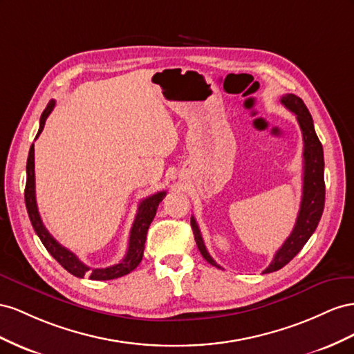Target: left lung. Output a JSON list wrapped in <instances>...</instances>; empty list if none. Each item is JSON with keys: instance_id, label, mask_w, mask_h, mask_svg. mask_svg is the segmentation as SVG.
Masks as SVG:
<instances>
[{"instance_id": "left-lung-1", "label": "left lung", "mask_w": 354, "mask_h": 354, "mask_svg": "<svg viewBox=\"0 0 354 354\" xmlns=\"http://www.w3.org/2000/svg\"><path fill=\"white\" fill-rule=\"evenodd\" d=\"M280 102L297 115L298 124L301 127L302 139H304V153H302V156H304V178H302V200L295 227L285 240V243L276 252L271 264L262 271L264 274L285 267L304 248L311 234L317 228L323 207H325V176H323L325 161H323V147L316 135L313 118L302 99L295 95L288 93L281 96ZM191 228H193L200 254L203 255L209 264L221 268V266H218L214 258L209 255L194 216H191Z\"/></svg>"}]
</instances>
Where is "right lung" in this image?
<instances>
[{
    "instance_id": "1",
    "label": "right lung",
    "mask_w": 354,
    "mask_h": 354,
    "mask_svg": "<svg viewBox=\"0 0 354 354\" xmlns=\"http://www.w3.org/2000/svg\"><path fill=\"white\" fill-rule=\"evenodd\" d=\"M56 105V100H50L47 108L43 111L41 118H39V129L35 139L43 132L46 120L52 113ZM35 165H34V144L29 149L28 161H26V187H25V203L29 219H31V224L35 230L37 236L41 240L44 248L48 250V254L52 255L60 266H62L68 272L74 274L75 277H84L88 276L92 280H113L118 279L121 276L129 274L130 271H133L139 262L142 261L144 257V249H145V240L149 224L153 222L157 207L160 201L165 198L166 191H160L153 196L147 197L139 203L138 214L133 221L132 230H130V237H129V248L126 257L121 259L118 264L111 266L106 268H90L84 262L80 261L75 254L64 248L62 245L53 239V236L48 233L47 228L44 227L41 216H39V212L37 207V200H35Z\"/></svg>"
}]
</instances>
